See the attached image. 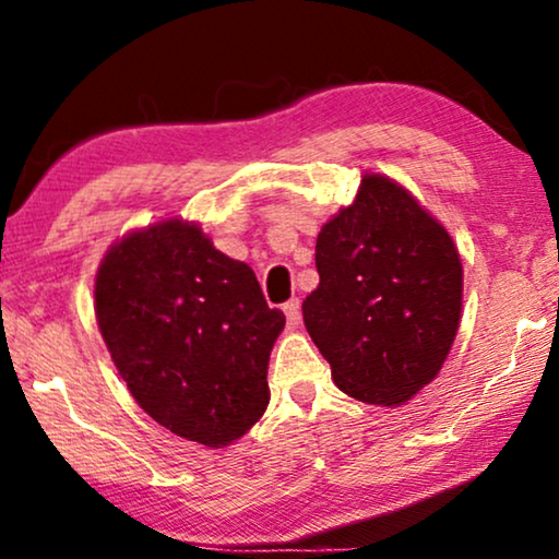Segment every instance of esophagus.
I'll list each match as a JSON object with an SVG mask.
<instances>
[{
	"instance_id": "obj_1",
	"label": "esophagus",
	"mask_w": 559,
	"mask_h": 559,
	"mask_svg": "<svg viewBox=\"0 0 559 559\" xmlns=\"http://www.w3.org/2000/svg\"><path fill=\"white\" fill-rule=\"evenodd\" d=\"M284 314L288 319V326H299L301 322V301L299 299H292L284 304Z\"/></svg>"
}]
</instances>
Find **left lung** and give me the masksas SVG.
I'll return each mask as SVG.
<instances>
[{
  "mask_svg": "<svg viewBox=\"0 0 559 559\" xmlns=\"http://www.w3.org/2000/svg\"><path fill=\"white\" fill-rule=\"evenodd\" d=\"M317 271L304 324L340 391L401 406L435 381L460 326L463 263L404 186L362 176L355 202L317 237Z\"/></svg>",
  "mask_w": 559,
  "mask_h": 559,
  "instance_id": "1",
  "label": "left lung"
}]
</instances>
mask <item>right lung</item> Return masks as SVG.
I'll use <instances>...</instances> for the list:
<instances>
[{"instance_id":"obj_1","label":"right lung","mask_w":559,"mask_h":559,"mask_svg":"<svg viewBox=\"0 0 559 559\" xmlns=\"http://www.w3.org/2000/svg\"><path fill=\"white\" fill-rule=\"evenodd\" d=\"M94 309L119 376L160 427L225 448L263 416L286 317L199 225L163 219L111 245Z\"/></svg>"}]
</instances>
